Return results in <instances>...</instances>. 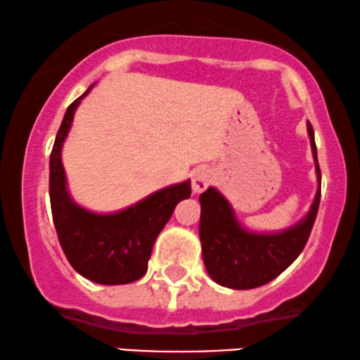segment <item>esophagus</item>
I'll list each match as a JSON object with an SVG mask.
<instances>
[{
    "mask_svg": "<svg viewBox=\"0 0 360 360\" xmlns=\"http://www.w3.org/2000/svg\"><path fill=\"white\" fill-rule=\"evenodd\" d=\"M191 186H193V193L199 194L202 193V191H206L209 186L212 184L214 181V174L211 169H207V167H199V169H195L193 172V177H191Z\"/></svg>",
    "mask_w": 360,
    "mask_h": 360,
    "instance_id": "34e87169",
    "label": "esophagus"
}]
</instances>
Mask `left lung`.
Masks as SVG:
<instances>
[{
	"mask_svg": "<svg viewBox=\"0 0 360 360\" xmlns=\"http://www.w3.org/2000/svg\"><path fill=\"white\" fill-rule=\"evenodd\" d=\"M307 133L316 161L317 188L307 216L281 233H252L236 219L234 209L219 191L207 188L199 195L204 266L214 282L229 289H254L282 274L302 252L311 236L321 202V169L314 129L307 121Z\"/></svg>",
	"mask_w": 360,
	"mask_h": 360,
	"instance_id": "1",
	"label": "left lung"
}]
</instances>
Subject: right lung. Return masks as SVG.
I'll return each mask as SVG.
<instances>
[{
  "label": "right lung",
  "mask_w": 360,
  "mask_h": 360,
  "mask_svg": "<svg viewBox=\"0 0 360 360\" xmlns=\"http://www.w3.org/2000/svg\"><path fill=\"white\" fill-rule=\"evenodd\" d=\"M93 86H89V89ZM70 104L49 158V199L59 244L72 269L104 285L129 284L146 274L154 240L176 204L191 195V181L167 186L143 201L112 214H96L71 199L61 149L81 99Z\"/></svg>",
  "instance_id": "obj_1"
}]
</instances>
